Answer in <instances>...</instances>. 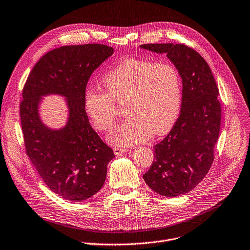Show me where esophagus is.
I'll return each mask as SVG.
<instances>
[{
    "label": "esophagus",
    "mask_w": 250,
    "mask_h": 250,
    "mask_svg": "<svg viewBox=\"0 0 250 250\" xmlns=\"http://www.w3.org/2000/svg\"><path fill=\"white\" fill-rule=\"evenodd\" d=\"M126 152V149L125 148H121V147H115L114 148V153L116 156H119L121 154H124Z\"/></svg>",
    "instance_id": "obj_1"
}]
</instances>
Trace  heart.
Segmentation results:
<instances>
[{"label": "heart", "mask_w": 250, "mask_h": 250, "mask_svg": "<svg viewBox=\"0 0 250 250\" xmlns=\"http://www.w3.org/2000/svg\"><path fill=\"white\" fill-rule=\"evenodd\" d=\"M104 91L91 89L84 97V111L94 127L110 130L117 120L116 103H125L129 116L110 134L109 140L129 146L148 140L153 133L168 132L182 105V78L171 62L126 59L102 79Z\"/></svg>", "instance_id": "1"}]
</instances>
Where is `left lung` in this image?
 <instances>
[{
	"label": "left lung",
	"instance_id": "left-lung-1",
	"mask_svg": "<svg viewBox=\"0 0 250 250\" xmlns=\"http://www.w3.org/2000/svg\"><path fill=\"white\" fill-rule=\"evenodd\" d=\"M167 54L183 81L180 117L170 133L154 146V161L143 180L160 195L176 197L192 190L207 175L219 137V89L206 61L184 44H143Z\"/></svg>",
	"mask_w": 250,
	"mask_h": 250
}]
</instances>
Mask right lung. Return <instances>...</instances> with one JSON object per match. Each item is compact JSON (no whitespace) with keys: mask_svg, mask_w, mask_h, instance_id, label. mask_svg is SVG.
Instances as JSON below:
<instances>
[{"mask_svg":"<svg viewBox=\"0 0 250 250\" xmlns=\"http://www.w3.org/2000/svg\"><path fill=\"white\" fill-rule=\"evenodd\" d=\"M113 53L102 44L54 49L37 62L23 87L21 121L26 154L46 186L68 201L97 193L115 158L90 125L83 105L89 77ZM52 94L64 97L69 109L67 124L60 130L48 128L39 116L42 97Z\"/></svg>","mask_w":250,"mask_h":250,"instance_id":"1","label":"right lung"}]
</instances>
